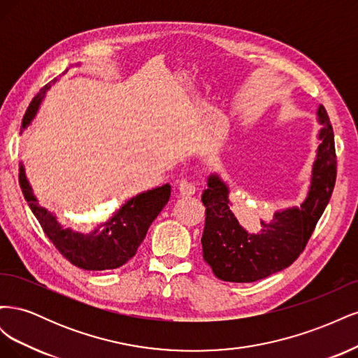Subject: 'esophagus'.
Listing matches in <instances>:
<instances>
[{"instance_id":"34e87169","label":"esophagus","mask_w":358,"mask_h":358,"mask_svg":"<svg viewBox=\"0 0 358 358\" xmlns=\"http://www.w3.org/2000/svg\"><path fill=\"white\" fill-rule=\"evenodd\" d=\"M179 192L182 194V196H192V194L196 192V185H194L191 180L182 179L179 182Z\"/></svg>"}]
</instances>
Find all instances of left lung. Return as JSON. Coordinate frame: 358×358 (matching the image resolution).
I'll return each instance as SVG.
<instances>
[{"label":"left lung","instance_id":"left-lung-1","mask_svg":"<svg viewBox=\"0 0 358 358\" xmlns=\"http://www.w3.org/2000/svg\"><path fill=\"white\" fill-rule=\"evenodd\" d=\"M324 128L313 164L306 201L297 209L275 213L272 222H262V233L243 230L230 209L229 188L218 176H210L201 201L206 206L201 236L203 258L216 278L225 282H255L291 266L305 251L317 222L331 197L336 182L334 134L329 115L320 106Z\"/></svg>","mask_w":358,"mask_h":358}]
</instances>
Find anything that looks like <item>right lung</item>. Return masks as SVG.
Here are the masks:
<instances>
[{
  "instance_id": "1",
  "label": "right lung",
  "mask_w": 358,
  "mask_h": 358,
  "mask_svg": "<svg viewBox=\"0 0 358 358\" xmlns=\"http://www.w3.org/2000/svg\"><path fill=\"white\" fill-rule=\"evenodd\" d=\"M55 82L57 79H53L43 86L40 92L32 99L22 121L24 128L34 117L43 96L50 88V85ZM19 183L32 213L36 215L43 231L49 237L53 246L71 264L85 270H112L124 266L128 259H131L140 243L143 242L149 225L154 222L170 199L169 183L138 194L127 201L109 221L101 224L94 233L82 234L73 230H64L55 216L40 208L36 197L32 196L22 166H20Z\"/></svg>"
}]
</instances>
